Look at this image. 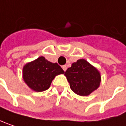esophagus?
Listing matches in <instances>:
<instances>
[{
  "label": "esophagus",
  "mask_w": 126,
  "mask_h": 126,
  "mask_svg": "<svg viewBox=\"0 0 126 126\" xmlns=\"http://www.w3.org/2000/svg\"><path fill=\"white\" fill-rule=\"evenodd\" d=\"M62 69H63L64 71L65 72V71L67 70V66H66V65H63V66H62Z\"/></svg>",
  "instance_id": "34e87169"
}]
</instances>
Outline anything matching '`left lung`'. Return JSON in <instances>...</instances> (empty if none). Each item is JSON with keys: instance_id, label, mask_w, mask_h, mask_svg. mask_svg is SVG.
<instances>
[{"instance_id": "obj_1", "label": "left lung", "mask_w": 126, "mask_h": 126, "mask_svg": "<svg viewBox=\"0 0 126 126\" xmlns=\"http://www.w3.org/2000/svg\"><path fill=\"white\" fill-rule=\"evenodd\" d=\"M64 75L70 89L76 94L87 96L98 88L100 75L98 70L85 59H79L72 64Z\"/></svg>"}]
</instances>
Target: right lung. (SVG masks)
I'll list each match as a JSON object with an SVG mask.
<instances>
[{"label": "right lung", "instance_id": "1", "mask_svg": "<svg viewBox=\"0 0 126 126\" xmlns=\"http://www.w3.org/2000/svg\"><path fill=\"white\" fill-rule=\"evenodd\" d=\"M64 73L57 63H52L43 56L26 64L23 70L24 81L36 92L47 90L55 76Z\"/></svg>", "mask_w": 126, "mask_h": 126}]
</instances>
